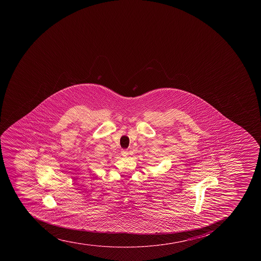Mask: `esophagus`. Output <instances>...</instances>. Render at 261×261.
<instances>
[{
  "label": "esophagus",
  "instance_id": "esophagus-1",
  "mask_svg": "<svg viewBox=\"0 0 261 261\" xmlns=\"http://www.w3.org/2000/svg\"><path fill=\"white\" fill-rule=\"evenodd\" d=\"M121 155H123V156H127L128 155V150H122L121 151Z\"/></svg>",
  "mask_w": 261,
  "mask_h": 261
}]
</instances>
